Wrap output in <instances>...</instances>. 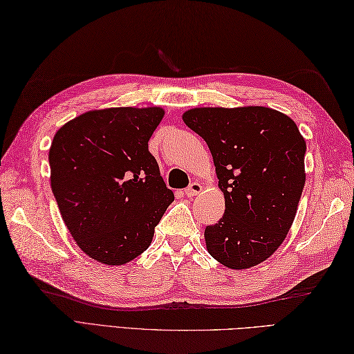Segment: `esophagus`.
Listing matches in <instances>:
<instances>
[{"label": "esophagus", "mask_w": 354, "mask_h": 354, "mask_svg": "<svg viewBox=\"0 0 354 354\" xmlns=\"http://www.w3.org/2000/svg\"><path fill=\"white\" fill-rule=\"evenodd\" d=\"M201 189H203V186L200 183L194 182V183H191L185 189V195L186 196H195V195H198V194L201 192Z\"/></svg>", "instance_id": "1"}]
</instances>
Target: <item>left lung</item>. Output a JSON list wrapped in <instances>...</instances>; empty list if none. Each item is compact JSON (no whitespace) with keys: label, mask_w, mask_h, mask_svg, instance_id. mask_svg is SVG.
<instances>
[{"label":"left lung","mask_w":354,"mask_h":354,"mask_svg":"<svg viewBox=\"0 0 354 354\" xmlns=\"http://www.w3.org/2000/svg\"><path fill=\"white\" fill-rule=\"evenodd\" d=\"M183 122L207 142L225 212L205 227L207 251L230 269L267 260L295 221L305 186L306 142L296 123L264 106L195 108Z\"/></svg>","instance_id":"left-lung-1"}]
</instances>
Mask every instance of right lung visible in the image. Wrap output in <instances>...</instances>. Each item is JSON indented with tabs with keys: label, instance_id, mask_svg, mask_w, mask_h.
Here are the masks:
<instances>
[{
	"label": "right lung",
	"instance_id": "add662e5",
	"mask_svg": "<svg viewBox=\"0 0 354 354\" xmlns=\"http://www.w3.org/2000/svg\"><path fill=\"white\" fill-rule=\"evenodd\" d=\"M162 117L160 108L90 111L54 136L50 187L66 227L93 260L122 266L141 255L174 201L149 151Z\"/></svg>",
	"mask_w": 354,
	"mask_h": 354
}]
</instances>
